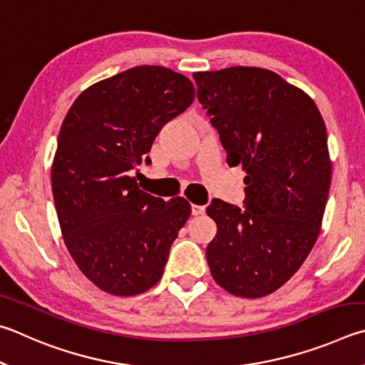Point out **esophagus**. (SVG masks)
Listing matches in <instances>:
<instances>
[{
  "label": "esophagus",
  "mask_w": 365,
  "mask_h": 365,
  "mask_svg": "<svg viewBox=\"0 0 365 365\" xmlns=\"http://www.w3.org/2000/svg\"><path fill=\"white\" fill-rule=\"evenodd\" d=\"M205 213V207L202 205H192V216H200Z\"/></svg>",
  "instance_id": "esophagus-1"
}]
</instances>
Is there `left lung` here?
<instances>
[{"instance_id": "1", "label": "left lung", "mask_w": 365, "mask_h": 365, "mask_svg": "<svg viewBox=\"0 0 365 365\" xmlns=\"http://www.w3.org/2000/svg\"><path fill=\"white\" fill-rule=\"evenodd\" d=\"M197 98L220 133L229 166L242 165L244 208L215 199L207 247L212 276L235 297L282 287L321 232L331 163L322 115L308 94L258 67L194 73Z\"/></svg>"}]
</instances>
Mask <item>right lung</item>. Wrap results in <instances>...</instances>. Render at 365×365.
Wrapping results in <instances>:
<instances>
[{
	"instance_id": "obj_1",
	"label": "right lung",
	"mask_w": 365,
	"mask_h": 365,
	"mask_svg": "<svg viewBox=\"0 0 365 365\" xmlns=\"http://www.w3.org/2000/svg\"><path fill=\"white\" fill-rule=\"evenodd\" d=\"M194 98L187 76L139 66L85 89L63 118L51 168L56 212L76 266L101 290L139 295L163 276L190 205L144 192L131 171Z\"/></svg>"
}]
</instances>
